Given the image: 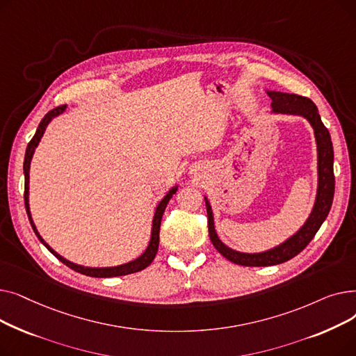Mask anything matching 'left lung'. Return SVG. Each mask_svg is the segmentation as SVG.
<instances>
[{
  "label": "left lung",
  "mask_w": 356,
  "mask_h": 356,
  "mask_svg": "<svg viewBox=\"0 0 356 356\" xmlns=\"http://www.w3.org/2000/svg\"><path fill=\"white\" fill-rule=\"evenodd\" d=\"M268 97L271 98L273 112L275 114H291L305 117L314 129V137L317 143V173H319V184H317V195L314 208L306 220L305 225L297 231L291 238H289L282 245H278L270 251L258 252V254H245L238 252L228 248L218 238L213 227V215L208 199L207 211H208V228L209 236L213 247L229 259L234 264L245 266V267H268L286 263L297 254H300L313 239L316 232L322 227L323 220L329 215L332 208L333 195H334V175H333V145L330 140L329 129L323 125L317 106L306 97L296 95V93H284L268 90Z\"/></svg>",
  "instance_id": "left-lung-1"
}]
</instances>
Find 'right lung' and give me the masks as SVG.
<instances>
[{
	"instance_id": "add662e5",
	"label": "right lung",
	"mask_w": 356,
	"mask_h": 356,
	"mask_svg": "<svg viewBox=\"0 0 356 356\" xmlns=\"http://www.w3.org/2000/svg\"><path fill=\"white\" fill-rule=\"evenodd\" d=\"M65 105L62 106H58V108H53L51 111H49L47 114L44 115V118L40 121L39 124V128H37L34 137L31 138V141L27 145V149H26V157H24V204H26V211H27V215H29V219H30V223L33 227V231L35 232L37 238L40 239L42 244L56 257L59 261H62V263L65 266H67L69 268L74 270L76 273H81V274H85V275H89V277H98V278H106V277H120V275H127V274H133V273H138L141 270H144L145 267H148L149 264H152V261L154 259L156 254H157V250H159V234H160V225H161V218H163V213H164V209L167 207L168 200H170V197L176 193L177 188H173L170 192H168L164 199L159 203V207L156 209V213H154V219H153V229H152V239H149V244L147 247V250L144 251L143 255H140L137 259L131 261V263H127V264H122V266H118V267H109V268H89V267H82V266H78V264H73L70 263V261L65 259L63 257H60L58 252L53 251L46 242L43 241V238L39 235V232H37L34 223H33V219H31V215H30V208H29V172H30V161H31V157H33V153L34 149L37 147V144H39L40 138L43 137L44 134V129L47 127V124L51 121V118L58 117L59 114H62V112L65 111Z\"/></svg>"
}]
</instances>
